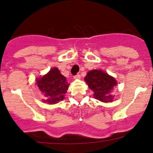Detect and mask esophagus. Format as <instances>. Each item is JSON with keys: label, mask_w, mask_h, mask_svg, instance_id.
<instances>
[{"label": "esophagus", "mask_w": 153, "mask_h": 153, "mask_svg": "<svg viewBox=\"0 0 153 153\" xmlns=\"http://www.w3.org/2000/svg\"><path fill=\"white\" fill-rule=\"evenodd\" d=\"M80 75L79 74H77L76 75L74 76V79H80Z\"/></svg>", "instance_id": "esophagus-1"}]
</instances>
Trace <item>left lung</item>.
<instances>
[{"instance_id":"left-lung-1","label":"left lung","mask_w":153,"mask_h":153,"mask_svg":"<svg viewBox=\"0 0 153 153\" xmlns=\"http://www.w3.org/2000/svg\"><path fill=\"white\" fill-rule=\"evenodd\" d=\"M88 88L94 91L96 100L103 102H111L114 96L111 92L117 85V81L113 77L101 70H91L84 78Z\"/></svg>"}]
</instances>
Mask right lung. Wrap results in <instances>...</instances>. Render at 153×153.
I'll use <instances>...</instances> for the list:
<instances>
[{
    "label": "right lung",
    "mask_w": 153,
    "mask_h": 153,
    "mask_svg": "<svg viewBox=\"0 0 153 153\" xmlns=\"http://www.w3.org/2000/svg\"><path fill=\"white\" fill-rule=\"evenodd\" d=\"M38 88L44 96V103L49 105L58 103L65 99L69 84L66 78L60 73L58 68H51L46 75L36 78Z\"/></svg>",
    "instance_id": "1"
}]
</instances>
